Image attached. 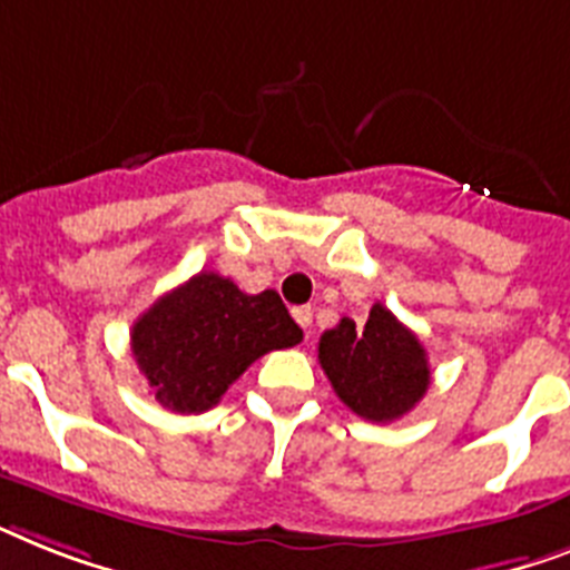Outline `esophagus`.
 Instances as JSON below:
<instances>
[{
	"mask_svg": "<svg viewBox=\"0 0 570 570\" xmlns=\"http://www.w3.org/2000/svg\"><path fill=\"white\" fill-rule=\"evenodd\" d=\"M312 317H314L312 305H296L294 308V320L305 328V335H308V328H312Z\"/></svg>",
	"mask_w": 570,
	"mask_h": 570,
	"instance_id": "esophagus-1",
	"label": "esophagus"
}]
</instances>
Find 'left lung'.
I'll return each instance as SVG.
<instances>
[{
  "mask_svg": "<svg viewBox=\"0 0 570 570\" xmlns=\"http://www.w3.org/2000/svg\"><path fill=\"white\" fill-rule=\"evenodd\" d=\"M317 358L337 399L370 422H393L416 407L431 384L425 346L375 303L364 326L343 317L320 337Z\"/></svg>",
  "mask_w": 570,
  "mask_h": 570,
  "instance_id": "8db88e82",
  "label": "left lung"
}]
</instances>
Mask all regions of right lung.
<instances>
[{
  "label": "right lung",
  "mask_w": 570,
  "mask_h": 570,
  "mask_svg": "<svg viewBox=\"0 0 570 570\" xmlns=\"http://www.w3.org/2000/svg\"><path fill=\"white\" fill-rule=\"evenodd\" d=\"M303 341L276 291L244 294L233 279L197 274L134 323L130 350L163 407L204 413L265 352Z\"/></svg>",
  "instance_id": "obj_1"
}]
</instances>
